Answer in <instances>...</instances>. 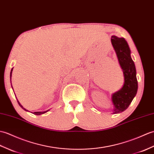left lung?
Wrapping results in <instances>:
<instances>
[{
	"label": "left lung",
	"instance_id": "left-lung-1",
	"mask_svg": "<svg viewBox=\"0 0 154 154\" xmlns=\"http://www.w3.org/2000/svg\"><path fill=\"white\" fill-rule=\"evenodd\" d=\"M111 42L122 69L124 76V84L119 91L112 95L113 105L112 113H119L127 109L135 97L138 91L137 71L131 56V50L124 38L113 35Z\"/></svg>",
	"mask_w": 154,
	"mask_h": 154
}]
</instances>
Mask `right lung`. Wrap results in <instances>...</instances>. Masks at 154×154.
<instances>
[{
  "label": "right lung",
  "mask_w": 154,
  "mask_h": 154,
  "mask_svg": "<svg viewBox=\"0 0 154 154\" xmlns=\"http://www.w3.org/2000/svg\"><path fill=\"white\" fill-rule=\"evenodd\" d=\"M12 70H13V68H12V69H11V71H10V82H12L11 81V78H12ZM12 89H13V87H12ZM13 91H14V89H13ZM15 94V93H14ZM17 102H18V103H19V105H20V106L21 107V108H22L23 109H24L25 111H26V112H29V111H28V110H27L26 108H24L22 106V105L21 104V103H20V102L18 101V100L17 99ZM50 109H48V110H46V111H45V112H33V114H35V115H37V116H40V115H42V114H44V113H46L47 112H48Z\"/></svg>",
  "instance_id": "obj_1"
}]
</instances>
